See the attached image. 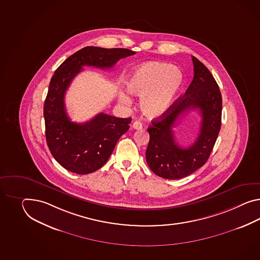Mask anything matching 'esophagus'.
Returning <instances> with one entry per match:
<instances>
[{"mask_svg": "<svg viewBox=\"0 0 260 260\" xmlns=\"http://www.w3.org/2000/svg\"><path fill=\"white\" fill-rule=\"evenodd\" d=\"M133 128L135 129H141L143 127V124L140 121H134L133 124Z\"/></svg>", "mask_w": 260, "mask_h": 260, "instance_id": "34e87169", "label": "esophagus"}]
</instances>
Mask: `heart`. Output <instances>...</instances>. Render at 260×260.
Instances as JSON below:
<instances>
[{
  "mask_svg": "<svg viewBox=\"0 0 260 260\" xmlns=\"http://www.w3.org/2000/svg\"><path fill=\"white\" fill-rule=\"evenodd\" d=\"M183 84L181 70L169 63L147 62L133 70L127 81V91L140 98V109L149 118L167 113ZM119 100L129 104L128 95L121 93Z\"/></svg>",
  "mask_w": 260,
  "mask_h": 260,
  "instance_id": "1",
  "label": "heart"
}]
</instances>
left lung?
Returning <instances> with one entry per match:
<instances>
[{"label": "left lung", "instance_id": "obj_1", "mask_svg": "<svg viewBox=\"0 0 260 260\" xmlns=\"http://www.w3.org/2000/svg\"><path fill=\"white\" fill-rule=\"evenodd\" d=\"M191 58L194 75L186 93L147 128L146 162L154 174L166 179L183 178L202 167L213 149L222 124L219 86L207 67L194 56ZM193 108L202 114L201 133L191 146L183 149L175 143L171 127L180 115Z\"/></svg>", "mask_w": 260, "mask_h": 260}]
</instances>
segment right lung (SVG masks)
<instances>
[{
    "label": "right lung",
    "mask_w": 260,
    "mask_h": 260,
    "mask_svg": "<svg viewBox=\"0 0 260 260\" xmlns=\"http://www.w3.org/2000/svg\"><path fill=\"white\" fill-rule=\"evenodd\" d=\"M135 54L127 49L85 47L66 59L51 77L44 103L46 140L51 155L64 169L79 175L99 170L106 164L132 118L96 114L85 123L70 120L64 94L83 66L111 69L121 58Z\"/></svg>",
    "instance_id": "add662e5"
}]
</instances>
